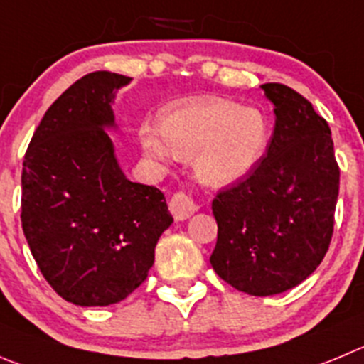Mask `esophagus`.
Listing matches in <instances>:
<instances>
[{"label": "esophagus", "instance_id": "34e87169", "mask_svg": "<svg viewBox=\"0 0 364 364\" xmlns=\"http://www.w3.org/2000/svg\"><path fill=\"white\" fill-rule=\"evenodd\" d=\"M168 208H171V213L174 215L176 220H185L198 212L199 206L198 203L193 201L192 198H188L186 193L178 192L172 196L171 203H168Z\"/></svg>", "mask_w": 364, "mask_h": 364}]
</instances>
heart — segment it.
<instances>
[{"instance_id": "obj_1", "label": "heart", "mask_w": 364, "mask_h": 364, "mask_svg": "<svg viewBox=\"0 0 364 364\" xmlns=\"http://www.w3.org/2000/svg\"><path fill=\"white\" fill-rule=\"evenodd\" d=\"M161 132L144 125L140 141L154 159L193 158L199 181L226 188L255 172L269 145V120L259 107L219 97H198L172 104L161 114Z\"/></svg>"}]
</instances>
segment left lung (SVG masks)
I'll return each instance as SVG.
<instances>
[{"label":"left lung","mask_w":364,"mask_h":364,"mask_svg":"<svg viewBox=\"0 0 364 364\" xmlns=\"http://www.w3.org/2000/svg\"><path fill=\"white\" fill-rule=\"evenodd\" d=\"M274 105L266 156L240 185L217 193L215 273L251 296L293 289L323 260L334 230L339 168L331 127L284 84H262Z\"/></svg>","instance_id":"left-lung-1"}]
</instances>
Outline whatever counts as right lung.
<instances>
[{
  "instance_id": "1",
  "label": "right lung",
  "mask_w": 364,
  "mask_h": 364,
  "mask_svg": "<svg viewBox=\"0 0 364 364\" xmlns=\"http://www.w3.org/2000/svg\"><path fill=\"white\" fill-rule=\"evenodd\" d=\"M131 77L95 71L48 107L23 161L21 224L30 251L59 296L80 307L118 304L147 278L172 224L165 196L132 183L107 132Z\"/></svg>"
}]
</instances>
